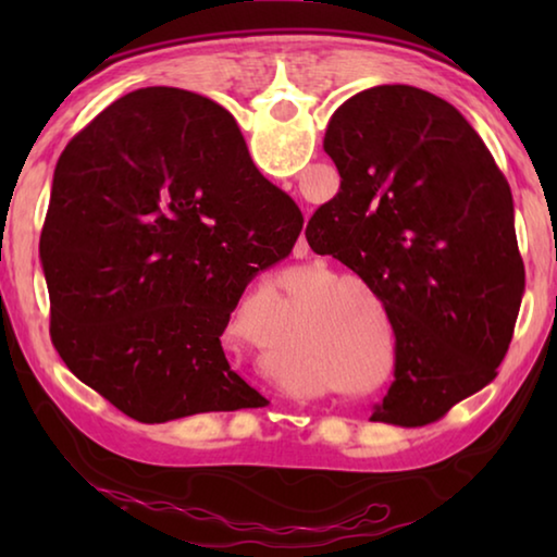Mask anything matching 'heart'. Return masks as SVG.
<instances>
[{"instance_id":"obj_1","label":"heart","mask_w":557,"mask_h":557,"mask_svg":"<svg viewBox=\"0 0 557 557\" xmlns=\"http://www.w3.org/2000/svg\"><path fill=\"white\" fill-rule=\"evenodd\" d=\"M356 287V289H361L366 297H371V299H375V292H373V287L369 285V282H363L361 277H329V280H322V282H317V285H312L307 289V301L309 299H314V297H319V295H326V292H334V289H338V287ZM342 307H346V305H342V301H336V299H329L326 301V312H329V317H332V312H342ZM354 375H361V369H354Z\"/></svg>"}]
</instances>
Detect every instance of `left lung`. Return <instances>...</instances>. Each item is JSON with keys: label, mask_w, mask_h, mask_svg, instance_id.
I'll use <instances>...</instances> for the list:
<instances>
[{"label": "left lung", "mask_w": 557, "mask_h": 557, "mask_svg": "<svg viewBox=\"0 0 557 557\" xmlns=\"http://www.w3.org/2000/svg\"><path fill=\"white\" fill-rule=\"evenodd\" d=\"M324 152L342 186L307 240L369 282L395 334L371 420L430 425L492 383L511 344L525 287L511 188L465 115L412 86L348 98Z\"/></svg>", "instance_id": "8db88e82"}]
</instances>
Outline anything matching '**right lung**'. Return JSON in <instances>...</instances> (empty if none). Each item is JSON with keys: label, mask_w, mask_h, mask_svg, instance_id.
Masks as SVG:
<instances>
[{"label": "right lung", "mask_w": 557, "mask_h": 557, "mask_svg": "<svg viewBox=\"0 0 557 557\" xmlns=\"http://www.w3.org/2000/svg\"><path fill=\"white\" fill-rule=\"evenodd\" d=\"M301 225L228 110L178 88L127 92L53 172L39 252L55 351L147 425L258 408L265 398L231 369L221 334Z\"/></svg>", "instance_id": "obj_1"}]
</instances>
